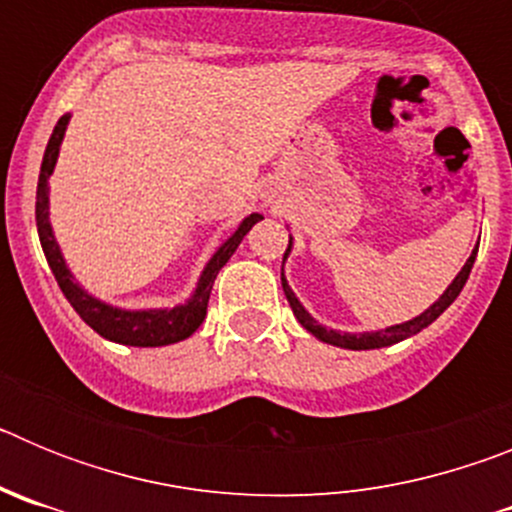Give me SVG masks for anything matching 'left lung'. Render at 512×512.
Segmentation results:
<instances>
[{"label":"left lung","instance_id":"obj_1","mask_svg":"<svg viewBox=\"0 0 512 512\" xmlns=\"http://www.w3.org/2000/svg\"><path fill=\"white\" fill-rule=\"evenodd\" d=\"M477 248H479V243H477ZM477 248L472 251V256L467 259V264L461 266V271L454 277V282L446 287V292H443V295L438 297V300L433 302L428 310L420 312L418 318L408 320V323L390 325V328H384V330H369V333H338V330L325 328V325H320L318 320L312 318L310 312L302 307V302L297 300L295 292H292V287H289L287 279H284V269H282V287H284V295H287V300H289V307H292V312H295V318L300 320L302 328L310 330L312 336L318 338V341L330 343V346L351 348V351H369V348H384V346H392V343H400V341H405V338L420 333L423 328H428V325H431L433 320H436L438 315H441V312L446 310V307H449L456 297H459L461 289H464V284H467V279H469V271H472V266H474V259H477ZM289 251H292V235H289V246H287V251H284V259H287Z\"/></svg>","mask_w":512,"mask_h":512}]
</instances>
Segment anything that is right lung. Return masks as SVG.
<instances>
[{"instance_id":"right-lung-1","label":"right lung","mask_w":512,"mask_h":512,"mask_svg":"<svg viewBox=\"0 0 512 512\" xmlns=\"http://www.w3.org/2000/svg\"><path fill=\"white\" fill-rule=\"evenodd\" d=\"M71 115H63L53 128L51 140H48V148H45L43 164H40V176H38V194H35V220H38V235L40 246H43L45 259L51 266L53 277H56L58 287L66 295V300L71 302L79 318L94 328L102 338L107 341L122 343V346H140V348H153V346H169V343H179L184 338H189L194 330L200 328L202 320L207 315V302H210L212 284H215L217 271L228 264V259L235 253V248L241 246L243 235L253 228V225L264 220V215L253 212L238 225L233 235L223 246L212 253V259L207 261V266L202 269L200 282L194 295L189 297L184 305L176 307H158V310H122V307H112L107 302L97 300L89 292L79 287V282L74 279V274L66 266L61 248L56 243V235L51 228V212H48V179H51L53 169H56L58 151H61L63 135H66V125H69Z\"/></svg>"}]
</instances>
